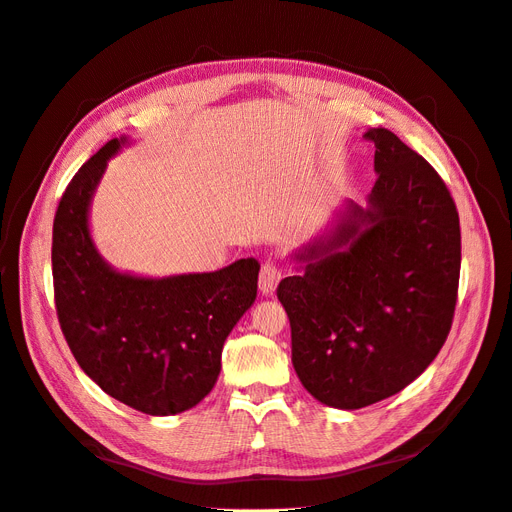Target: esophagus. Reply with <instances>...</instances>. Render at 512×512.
I'll return each mask as SVG.
<instances>
[{
    "label": "esophagus",
    "mask_w": 512,
    "mask_h": 512,
    "mask_svg": "<svg viewBox=\"0 0 512 512\" xmlns=\"http://www.w3.org/2000/svg\"><path fill=\"white\" fill-rule=\"evenodd\" d=\"M282 277H284V269H282L280 262L267 260L265 265H262L260 277H258L260 292H262V294H273L275 288H277V284H280Z\"/></svg>",
    "instance_id": "obj_1"
}]
</instances>
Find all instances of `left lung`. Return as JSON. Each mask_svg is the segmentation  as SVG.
<instances>
[{"instance_id":"left-lung-1","label":"left lung","mask_w":512,"mask_h":512,"mask_svg":"<svg viewBox=\"0 0 512 512\" xmlns=\"http://www.w3.org/2000/svg\"><path fill=\"white\" fill-rule=\"evenodd\" d=\"M367 207L348 200L333 228L294 254L301 273L277 286L292 365L320 404L359 410L406 389L451 331L459 213L431 164L386 128Z\"/></svg>"}]
</instances>
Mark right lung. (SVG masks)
Instances as JSON below:
<instances>
[{
    "label": "right lung",
    "mask_w": 512,
    "mask_h": 512,
    "mask_svg": "<svg viewBox=\"0 0 512 512\" xmlns=\"http://www.w3.org/2000/svg\"><path fill=\"white\" fill-rule=\"evenodd\" d=\"M128 138H113L72 177L53 222L57 318L76 363L104 393L151 416L203 401L222 369L228 333L252 307L260 265L138 277L115 271L89 232L91 198Z\"/></svg>",
    "instance_id": "1"
}]
</instances>
